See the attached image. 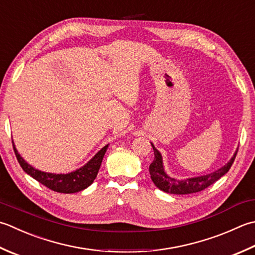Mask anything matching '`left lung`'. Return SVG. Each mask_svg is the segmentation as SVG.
Masks as SVG:
<instances>
[{"label":"left lung","instance_id":"1","mask_svg":"<svg viewBox=\"0 0 255 255\" xmlns=\"http://www.w3.org/2000/svg\"><path fill=\"white\" fill-rule=\"evenodd\" d=\"M154 152V159L153 161L149 166V172H150V176L153 183L160 189V190L168 192V193H173V194H188V193H196L199 191H202L204 189L210 187L216 181H218L222 176H224L229 169L231 168L234 159L237 157L238 151L234 153V156L231 158V160L229 161L226 166L219 169V170L214 171L210 174H207V176H201L197 178H190L186 179V180H177V179H173L168 177L163 171L162 167V159L161 154L159 152L156 148L153 147L151 143Z\"/></svg>","mask_w":255,"mask_h":255}]
</instances>
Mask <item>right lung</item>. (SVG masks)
Instances as JSON below:
<instances>
[{"mask_svg": "<svg viewBox=\"0 0 255 255\" xmlns=\"http://www.w3.org/2000/svg\"><path fill=\"white\" fill-rule=\"evenodd\" d=\"M107 146H105L101 151H98L91 161L87 162L85 166L78 170L67 173V174H55L39 171L37 169L33 168L32 166L24 160L19 156L15 146L13 144V149L16 156L19 166L22 167L23 170L29 176L33 177L35 180H37L43 186L47 187L53 191L61 192V193H74L82 191L86 189L88 186L94 182L95 178L97 177V173L103 161L104 154L107 150Z\"/></svg>", "mask_w": 255, "mask_h": 255, "instance_id": "1", "label": "right lung"}]
</instances>
